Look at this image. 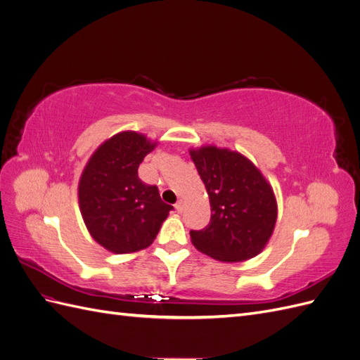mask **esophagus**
<instances>
[{
  "instance_id": "1",
  "label": "esophagus",
  "mask_w": 360,
  "mask_h": 360,
  "mask_svg": "<svg viewBox=\"0 0 360 360\" xmlns=\"http://www.w3.org/2000/svg\"><path fill=\"white\" fill-rule=\"evenodd\" d=\"M176 210H177L179 213H183V210H184V202H183L181 200L176 202Z\"/></svg>"
}]
</instances>
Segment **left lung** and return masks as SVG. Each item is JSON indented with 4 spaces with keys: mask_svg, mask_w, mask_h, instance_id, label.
I'll return each mask as SVG.
<instances>
[{
    "mask_svg": "<svg viewBox=\"0 0 360 360\" xmlns=\"http://www.w3.org/2000/svg\"><path fill=\"white\" fill-rule=\"evenodd\" d=\"M210 198V222L192 230V243L214 259L236 263L259 254L274 233L276 200L252 162L226 148L192 150Z\"/></svg>",
    "mask_w": 360,
    "mask_h": 360,
    "instance_id": "obj_1",
    "label": "left lung"
}]
</instances>
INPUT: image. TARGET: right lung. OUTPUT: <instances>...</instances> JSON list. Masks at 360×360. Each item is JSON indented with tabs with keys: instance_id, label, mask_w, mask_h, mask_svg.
I'll return each instance as SVG.
<instances>
[{
	"instance_id": "obj_1",
	"label": "right lung",
	"mask_w": 360,
	"mask_h": 360,
	"mask_svg": "<svg viewBox=\"0 0 360 360\" xmlns=\"http://www.w3.org/2000/svg\"><path fill=\"white\" fill-rule=\"evenodd\" d=\"M156 143L136 132L108 139L86 163L79 181L84 222L97 243L129 254L153 243L174 207L160 200L158 186L139 180V163Z\"/></svg>"
}]
</instances>
